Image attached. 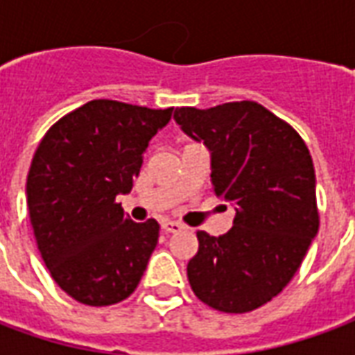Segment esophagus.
I'll use <instances>...</instances> for the list:
<instances>
[{"instance_id":"1","label":"esophagus","mask_w":355,"mask_h":355,"mask_svg":"<svg viewBox=\"0 0 355 355\" xmlns=\"http://www.w3.org/2000/svg\"><path fill=\"white\" fill-rule=\"evenodd\" d=\"M162 228L165 232H167V234H175V232L182 230L184 226H182V224H180V223H177V220H163Z\"/></svg>"}]
</instances>
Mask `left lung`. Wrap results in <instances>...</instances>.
Wrapping results in <instances>:
<instances>
[{
    "mask_svg": "<svg viewBox=\"0 0 355 355\" xmlns=\"http://www.w3.org/2000/svg\"><path fill=\"white\" fill-rule=\"evenodd\" d=\"M175 121L207 146L213 192L236 209L224 236L198 232L188 282L218 312H251L282 293L318 234L312 155L289 123L253 101L177 108Z\"/></svg>",
    "mask_w": 355,
    "mask_h": 355,
    "instance_id": "left-lung-1",
    "label": "left lung"
}]
</instances>
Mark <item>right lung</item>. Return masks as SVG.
<instances>
[{"mask_svg": "<svg viewBox=\"0 0 355 355\" xmlns=\"http://www.w3.org/2000/svg\"><path fill=\"white\" fill-rule=\"evenodd\" d=\"M171 114L98 98L58 119L35 150L26 198L37 249L81 304L121 302L144 275L159 224L132 223L116 196L131 192L148 142Z\"/></svg>", "mask_w": 355, "mask_h": 355, "instance_id": "right-lung-1", "label": "right lung"}]
</instances>
